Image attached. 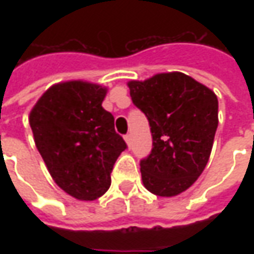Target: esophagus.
I'll return each mask as SVG.
<instances>
[{
  "mask_svg": "<svg viewBox=\"0 0 254 254\" xmlns=\"http://www.w3.org/2000/svg\"><path fill=\"white\" fill-rule=\"evenodd\" d=\"M124 140H126V142H127V145H128V147H131V134H127V135L124 137Z\"/></svg>",
  "mask_w": 254,
  "mask_h": 254,
  "instance_id": "1",
  "label": "esophagus"
}]
</instances>
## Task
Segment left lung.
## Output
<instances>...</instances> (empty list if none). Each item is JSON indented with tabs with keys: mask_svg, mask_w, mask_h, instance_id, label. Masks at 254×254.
I'll return each mask as SVG.
<instances>
[{
	"mask_svg": "<svg viewBox=\"0 0 254 254\" xmlns=\"http://www.w3.org/2000/svg\"><path fill=\"white\" fill-rule=\"evenodd\" d=\"M127 86L152 135L151 154L140 162L142 184L157 196H177L208 164L219 123L218 97L181 72L157 73Z\"/></svg>",
	"mask_w": 254,
	"mask_h": 254,
	"instance_id": "1",
	"label": "left lung"
}]
</instances>
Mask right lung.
<instances>
[{"mask_svg": "<svg viewBox=\"0 0 254 254\" xmlns=\"http://www.w3.org/2000/svg\"><path fill=\"white\" fill-rule=\"evenodd\" d=\"M107 87L69 80L51 86L29 113L35 145L56 185L79 200L110 188L113 165L127 145L103 109Z\"/></svg>", "mask_w": 254, "mask_h": 254, "instance_id": "right-lung-1", "label": "right lung"}]
</instances>
